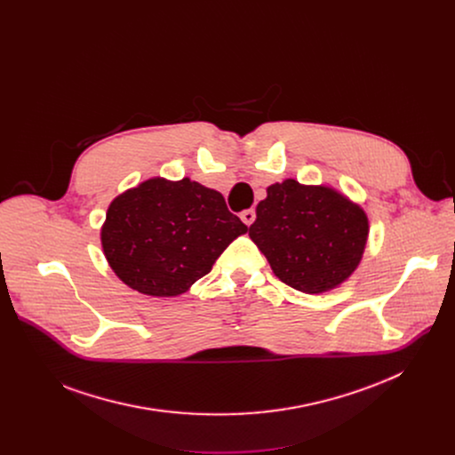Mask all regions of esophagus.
Wrapping results in <instances>:
<instances>
[{"instance_id": "obj_1", "label": "esophagus", "mask_w": 455, "mask_h": 455, "mask_svg": "<svg viewBox=\"0 0 455 455\" xmlns=\"http://www.w3.org/2000/svg\"><path fill=\"white\" fill-rule=\"evenodd\" d=\"M241 220H243V223H244V225H248V227H250V225L255 221V211H253V209L243 211V212H241Z\"/></svg>"}]
</instances>
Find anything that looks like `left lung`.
Here are the masks:
<instances>
[{"label": "left lung", "mask_w": 455, "mask_h": 455, "mask_svg": "<svg viewBox=\"0 0 455 455\" xmlns=\"http://www.w3.org/2000/svg\"><path fill=\"white\" fill-rule=\"evenodd\" d=\"M250 239L284 284L311 295L340 288L358 268L369 239L363 207L339 188L293 178L267 188Z\"/></svg>", "instance_id": "1"}]
</instances>
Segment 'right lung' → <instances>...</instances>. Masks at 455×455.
<instances>
[{"label": "right lung", "instance_id": "add662e5", "mask_svg": "<svg viewBox=\"0 0 455 455\" xmlns=\"http://www.w3.org/2000/svg\"><path fill=\"white\" fill-rule=\"evenodd\" d=\"M246 230L221 192L190 178L155 176L109 204L100 244L125 286L151 297H176L207 275Z\"/></svg>", "mask_w": 455, "mask_h": 455}]
</instances>
